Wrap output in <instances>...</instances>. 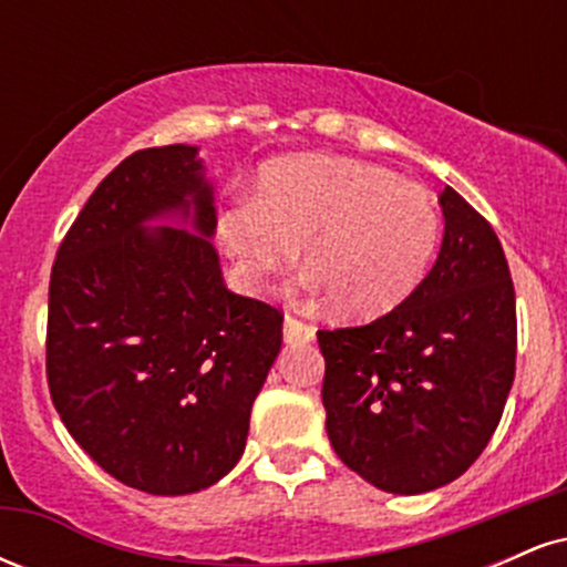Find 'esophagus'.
I'll use <instances>...</instances> for the list:
<instances>
[{
  "label": "esophagus",
  "instance_id": "esophagus-1",
  "mask_svg": "<svg viewBox=\"0 0 567 567\" xmlns=\"http://www.w3.org/2000/svg\"><path fill=\"white\" fill-rule=\"evenodd\" d=\"M282 333H285V341L288 343H306L315 338V324H309L301 317L296 315H285V322H282Z\"/></svg>",
  "mask_w": 567,
  "mask_h": 567
}]
</instances>
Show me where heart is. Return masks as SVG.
I'll use <instances>...</instances> for the list:
<instances>
[{"label":"heart","instance_id":"1","mask_svg":"<svg viewBox=\"0 0 567 567\" xmlns=\"http://www.w3.org/2000/svg\"><path fill=\"white\" fill-rule=\"evenodd\" d=\"M218 239L247 288H261L303 245L309 285L343 317L392 311L421 285L440 243L437 202L373 162L328 154L279 157L256 197L218 216Z\"/></svg>","mask_w":567,"mask_h":567}]
</instances>
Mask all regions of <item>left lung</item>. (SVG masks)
<instances>
[{"mask_svg":"<svg viewBox=\"0 0 567 567\" xmlns=\"http://www.w3.org/2000/svg\"><path fill=\"white\" fill-rule=\"evenodd\" d=\"M432 271L389 315L320 330L322 405L338 458L400 496L461 477L496 432L517 360V306L504 247L445 186Z\"/></svg>","mask_w":567,"mask_h":567,"instance_id":"1","label":"left lung"}]
</instances>
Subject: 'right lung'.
<instances>
[{"label":"right lung","mask_w":567,"mask_h":567,"mask_svg":"<svg viewBox=\"0 0 567 567\" xmlns=\"http://www.w3.org/2000/svg\"><path fill=\"white\" fill-rule=\"evenodd\" d=\"M192 217L197 235L146 219ZM197 148H141L84 202L50 275L48 386L103 472L154 496L218 483L282 347V309L224 285Z\"/></svg>","instance_id":"obj_1"}]
</instances>
